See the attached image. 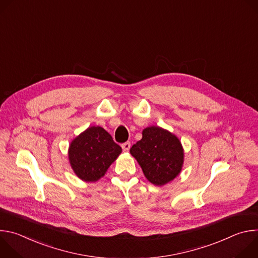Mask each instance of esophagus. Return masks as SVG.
<instances>
[{"label": "esophagus", "mask_w": 258, "mask_h": 258, "mask_svg": "<svg viewBox=\"0 0 258 258\" xmlns=\"http://www.w3.org/2000/svg\"><path fill=\"white\" fill-rule=\"evenodd\" d=\"M121 147H122V150H123L124 152H127V151L131 149V143H130V142H125V143H123V144L121 145Z\"/></svg>", "instance_id": "obj_1"}]
</instances>
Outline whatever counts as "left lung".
I'll return each mask as SVG.
<instances>
[{
	"mask_svg": "<svg viewBox=\"0 0 258 258\" xmlns=\"http://www.w3.org/2000/svg\"><path fill=\"white\" fill-rule=\"evenodd\" d=\"M144 175L155 186H164L181 171L185 152L179 139L169 131L151 125L143 130L142 139L130 150Z\"/></svg>",
	"mask_w": 258,
	"mask_h": 258,
	"instance_id": "obj_1",
	"label": "left lung"
}]
</instances>
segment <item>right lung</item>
I'll use <instances>...</instances> for the list:
<instances>
[{
    "label": "right lung",
    "instance_id": "obj_1",
    "mask_svg": "<svg viewBox=\"0 0 258 258\" xmlns=\"http://www.w3.org/2000/svg\"><path fill=\"white\" fill-rule=\"evenodd\" d=\"M121 147L101 126H90L71 141L68 159L76 175L84 181L95 182L105 175L121 153Z\"/></svg>",
    "mask_w": 258,
    "mask_h": 258
}]
</instances>
